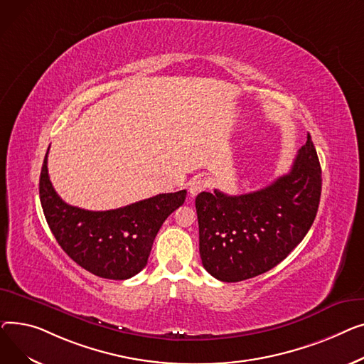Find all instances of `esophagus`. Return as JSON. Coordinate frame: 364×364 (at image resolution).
<instances>
[{
    "label": "esophagus",
    "mask_w": 364,
    "mask_h": 364,
    "mask_svg": "<svg viewBox=\"0 0 364 364\" xmlns=\"http://www.w3.org/2000/svg\"><path fill=\"white\" fill-rule=\"evenodd\" d=\"M208 186H210V183H208L207 178L196 176L194 179L189 182V194H191V197H196L197 194H200L201 191H204Z\"/></svg>",
    "instance_id": "34e87169"
}]
</instances>
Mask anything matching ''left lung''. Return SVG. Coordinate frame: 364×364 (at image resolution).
<instances>
[{"label": "left lung", "mask_w": 364, "mask_h": 364, "mask_svg": "<svg viewBox=\"0 0 364 364\" xmlns=\"http://www.w3.org/2000/svg\"><path fill=\"white\" fill-rule=\"evenodd\" d=\"M322 192V168L311 136L289 173L241 196L201 192L196 198L200 255L204 269L222 282L259 276L298 245L311 228Z\"/></svg>", "instance_id": "left-lung-1"}]
</instances>
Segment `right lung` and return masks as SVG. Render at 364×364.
<instances>
[{"label": "right lung", "mask_w": 364, "mask_h": 364, "mask_svg": "<svg viewBox=\"0 0 364 364\" xmlns=\"http://www.w3.org/2000/svg\"><path fill=\"white\" fill-rule=\"evenodd\" d=\"M47 157L48 151L41 170L39 197L63 251L80 267L105 279L123 281L139 273L146 266L157 232L183 204L186 191L159 194L116 210H83L57 196L48 176Z\"/></svg>", "instance_id": "right-lung-1"}]
</instances>
